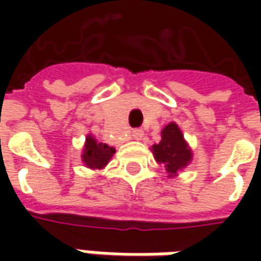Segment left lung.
Masks as SVG:
<instances>
[{"instance_id": "left-lung-1", "label": "left lung", "mask_w": 261, "mask_h": 261, "mask_svg": "<svg viewBox=\"0 0 261 261\" xmlns=\"http://www.w3.org/2000/svg\"><path fill=\"white\" fill-rule=\"evenodd\" d=\"M115 154V148L107 144L97 142L94 138H87L86 149L83 154V161L90 168H103Z\"/></svg>"}]
</instances>
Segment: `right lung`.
I'll return each mask as SVG.
<instances>
[{
	"label": "right lung",
	"instance_id": "obj_1",
	"mask_svg": "<svg viewBox=\"0 0 261 261\" xmlns=\"http://www.w3.org/2000/svg\"><path fill=\"white\" fill-rule=\"evenodd\" d=\"M152 149L156 161L164 163L167 173L170 174H175L192 160V151L185 142L181 130L175 123H170L163 129L161 141L160 144L152 146Z\"/></svg>",
	"mask_w": 261,
	"mask_h": 261
}]
</instances>
